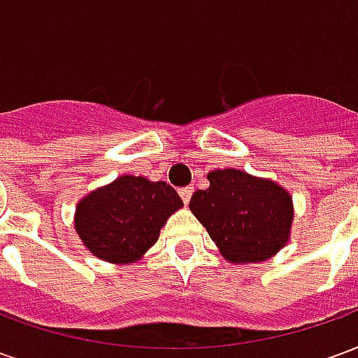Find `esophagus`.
<instances>
[{
	"label": "esophagus",
	"instance_id": "1",
	"mask_svg": "<svg viewBox=\"0 0 358 358\" xmlns=\"http://www.w3.org/2000/svg\"><path fill=\"white\" fill-rule=\"evenodd\" d=\"M178 194H180V197H182V201L187 205V203H189V199H192V194H194V187H192V186L182 187Z\"/></svg>",
	"mask_w": 358,
	"mask_h": 358
}]
</instances>
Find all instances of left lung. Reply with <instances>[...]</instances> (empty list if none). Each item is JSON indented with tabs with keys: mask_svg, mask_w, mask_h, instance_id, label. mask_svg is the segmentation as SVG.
I'll return each instance as SVG.
<instances>
[{
	"mask_svg": "<svg viewBox=\"0 0 358 358\" xmlns=\"http://www.w3.org/2000/svg\"><path fill=\"white\" fill-rule=\"evenodd\" d=\"M207 178L210 186L192 195L189 209L230 263H261L284 248L293 218L284 187L236 169Z\"/></svg>",
	"mask_w": 358,
	"mask_h": 358,
	"instance_id": "obj_1",
	"label": "left lung"
}]
</instances>
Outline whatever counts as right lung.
I'll use <instances>...</instances> for the list:
<instances>
[{"label": "right lung", "mask_w": 358, "mask_h": 358, "mask_svg": "<svg viewBox=\"0 0 358 358\" xmlns=\"http://www.w3.org/2000/svg\"><path fill=\"white\" fill-rule=\"evenodd\" d=\"M180 207L184 203L166 182L120 176L78 203L74 226L95 257L132 263L155 243L166 218Z\"/></svg>", "instance_id": "add662e5"}]
</instances>
